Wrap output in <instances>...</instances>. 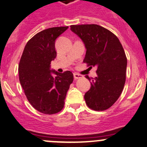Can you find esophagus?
<instances>
[{
	"mask_svg": "<svg viewBox=\"0 0 147 147\" xmlns=\"http://www.w3.org/2000/svg\"><path fill=\"white\" fill-rule=\"evenodd\" d=\"M74 78H75L76 80V79H79V78H82V76L81 75H80V74H76V73L74 74Z\"/></svg>",
	"mask_w": 147,
	"mask_h": 147,
	"instance_id": "1",
	"label": "esophagus"
}]
</instances>
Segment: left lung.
Here are the masks:
<instances>
[{
  "mask_svg": "<svg viewBox=\"0 0 147 147\" xmlns=\"http://www.w3.org/2000/svg\"><path fill=\"white\" fill-rule=\"evenodd\" d=\"M71 30L86 49L83 62L97 67V77L88 76L90 89L84 95L86 105L95 111L110 108L121 95L125 83L127 58L117 36L97 24L71 25Z\"/></svg>",
  "mask_w": 147,
  "mask_h": 147,
  "instance_id": "8db88e82",
  "label": "left lung"
}]
</instances>
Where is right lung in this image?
I'll return each mask as SVG.
<instances>
[{
  "label": "right lung",
  "instance_id": "obj_1",
  "mask_svg": "<svg viewBox=\"0 0 147 147\" xmlns=\"http://www.w3.org/2000/svg\"><path fill=\"white\" fill-rule=\"evenodd\" d=\"M68 28H49L36 34L25 45L19 64V78L26 98L34 109L45 114L62 109L74 80L69 71L58 73L50 69L57 56L55 40Z\"/></svg>",
  "mask_w": 147,
  "mask_h": 147
}]
</instances>
